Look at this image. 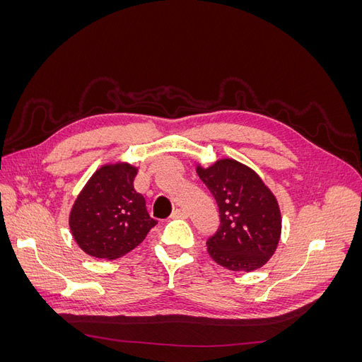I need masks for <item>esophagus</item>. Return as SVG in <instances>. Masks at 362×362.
Wrapping results in <instances>:
<instances>
[{"label":"esophagus","mask_w":362,"mask_h":362,"mask_svg":"<svg viewBox=\"0 0 362 362\" xmlns=\"http://www.w3.org/2000/svg\"><path fill=\"white\" fill-rule=\"evenodd\" d=\"M170 217L172 218H184V217H187V213H185V210H182V208H177V210L172 211Z\"/></svg>","instance_id":"1"}]
</instances>
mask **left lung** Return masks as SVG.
Wrapping results in <instances>:
<instances>
[{
    "label": "left lung",
    "mask_w": 362,
    "mask_h": 362,
    "mask_svg": "<svg viewBox=\"0 0 362 362\" xmlns=\"http://www.w3.org/2000/svg\"><path fill=\"white\" fill-rule=\"evenodd\" d=\"M198 175L218 206L221 225L206 240L210 257L222 267L252 272L275 254L281 237V211L276 198L258 175L231 158Z\"/></svg>",
    "instance_id": "obj_1"
}]
</instances>
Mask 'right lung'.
Returning a JSON list of instances; mask_svg holds the SVG:
<instances>
[{"label":"right lung","mask_w":362,"mask_h":362,"mask_svg":"<svg viewBox=\"0 0 362 362\" xmlns=\"http://www.w3.org/2000/svg\"><path fill=\"white\" fill-rule=\"evenodd\" d=\"M136 175L131 164H105L84 185L72 206L69 228L86 254L107 259L122 257L157 225L145 198L134 190Z\"/></svg>","instance_id":"add662e5"}]
</instances>
